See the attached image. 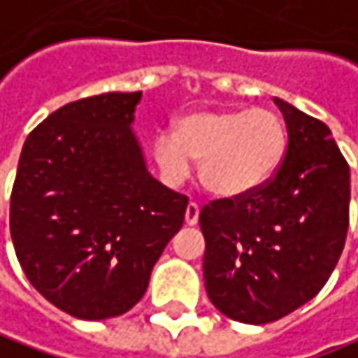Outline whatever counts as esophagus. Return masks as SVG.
Here are the masks:
<instances>
[{
  "label": "esophagus",
  "instance_id": "1",
  "mask_svg": "<svg viewBox=\"0 0 358 358\" xmlns=\"http://www.w3.org/2000/svg\"><path fill=\"white\" fill-rule=\"evenodd\" d=\"M198 216H200V208H198V204L190 202V204L186 206V214H184V220H186V224L188 226L198 224Z\"/></svg>",
  "mask_w": 358,
  "mask_h": 358
}]
</instances>
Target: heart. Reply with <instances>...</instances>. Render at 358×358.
<instances>
[{
    "mask_svg": "<svg viewBox=\"0 0 358 358\" xmlns=\"http://www.w3.org/2000/svg\"><path fill=\"white\" fill-rule=\"evenodd\" d=\"M287 126L268 108L196 110L176 132L152 142V158L170 186L184 184L200 160V182L220 198H242L262 188L285 158Z\"/></svg>",
    "mask_w": 358,
    "mask_h": 358,
    "instance_id": "b5f03b06",
    "label": "heart"
}]
</instances>
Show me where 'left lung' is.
<instances>
[{"instance_id": "1", "label": "left lung", "mask_w": 358, "mask_h": 358, "mask_svg": "<svg viewBox=\"0 0 358 358\" xmlns=\"http://www.w3.org/2000/svg\"><path fill=\"white\" fill-rule=\"evenodd\" d=\"M288 146L257 192L200 212L210 303L228 319L266 324L319 294L349 230V164L327 124L274 98Z\"/></svg>"}]
</instances>
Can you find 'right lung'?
Listing matches in <instances>:
<instances>
[{
	"label": "right lung",
	"instance_id": "1",
	"mask_svg": "<svg viewBox=\"0 0 358 358\" xmlns=\"http://www.w3.org/2000/svg\"><path fill=\"white\" fill-rule=\"evenodd\" d=\"M142 92L66 103L25 140L9 228L27 280L76 319L128 313L188 198L148 172L132 130Z\"/></svg>",
	"mask_w": 358,
	"mask_h": 358
}]
</instances>
